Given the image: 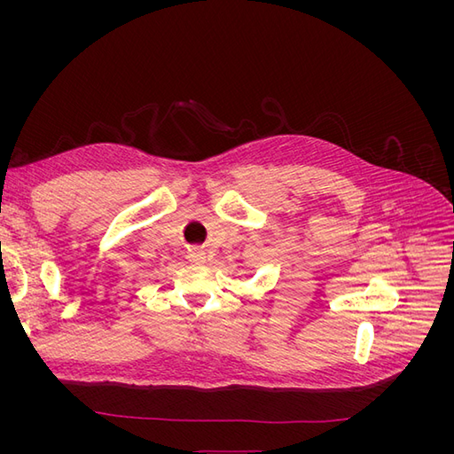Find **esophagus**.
Masks as SVG:
<instances>
[{
    "instance_id": "1",
    "label": "esophagus",
    "mask_w": 454,
    "mask_h": 454,
    "mask_svg": "<svg viewBox=\"0 0 454 454\" xmlns=\"http://www.w3.org/2000/svg\"><path fill=\"white\" fill-rule=\"evenodd\" d=\"M202 255H204V252H202V248H199V246H193V248H189V259L199 261V259H202Z\"/></svg>"
}]
</instances>
